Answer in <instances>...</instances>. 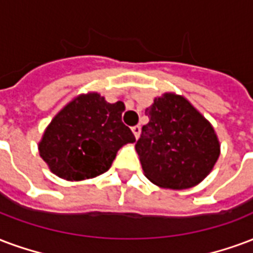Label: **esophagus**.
<instances>
[{
  "label": "esophagus",
  "mask_w": 253,
  "mask_h": 253,
  "mask_svg": "<svg viewBox=\"0 0 253 253\" xmlns=\"http://www.w3.org/2000/svg\"><path fill=\"white\" fill-rule=\"evenodd\" d=\"M131 130L132 132H134V135H135L136 139H138V138H139V134H141V126H134Z\"/></svg>",
  "instance_id": "34e87169"
}]
</instances>
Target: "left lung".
<instances>
[{"instance_id":"obj_1","label":"left lung","mask_w":253,"mask_h":253,"mask_svg":"<svg viewBox=\"0 0 253 253\" xmlns=\"http://www.w3.org/2000/svg\"><path fill=\"white\" fill-rule=\"evenodd\" d=\"M145 114L135 150L151 182L168 189H186L201 182L220 155L213 127L184 99L174 93L157 98Z\"/></svg>"}]
</instances>
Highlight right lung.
Segmentation results:
<instances>
[{
  "label": "right lung",
  "instance_id": "right-lung-1",
  "mask_svg": "<svg viewBox=\"0 0 253 253\" xmlns=\"http://www.w3.org/2000/svg\"><path fill=\"white\" fill-rule=\"evenodd\" d=\"M125 104L99 93L82 95L53 118L39 151L60 178L80 181L107 171L117 151L135 136L122 122Z\"/></svg>",
  "mask_w": 253,
  "mask_h": 253
}]
</instances>
